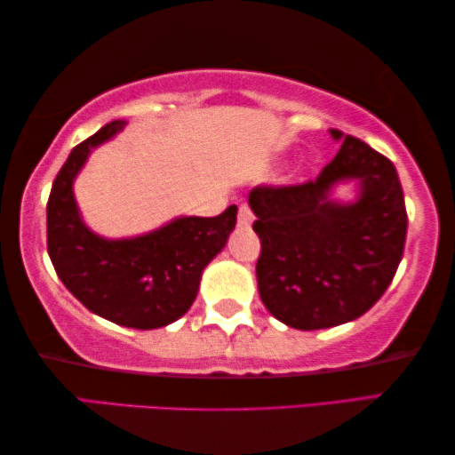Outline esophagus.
I'll list each match as a JSON object with an SVG mask.
<instances>
[{"instance_id":"1","label":"esophagus","mask_w":455,"mask_h":455,"mask_svg":"<svg viewBox=\"0 0 455 455\" xmlns=\"http://www.w3.org/2000/svg\"><path fill=\"white\" fill-rule=\"evenodd\" d=\"M251 220H254V215H251V209L246 204H242L240 209H237V226L250 228Z\"/></svg>"}]
</instances>
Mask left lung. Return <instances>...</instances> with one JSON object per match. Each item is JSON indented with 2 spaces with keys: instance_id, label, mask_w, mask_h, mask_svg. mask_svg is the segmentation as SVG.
Wrapping results in <instances>:
<instances>
[{
  "instance_id": "8db88e82",
  "label": "left lung",
  "mask_w": 455,
  "mask_h": 455,
  "mask_svg": "<svg viewBox=\"0 0 455 455\" xmlns=\"http://www.w3.org/2000/svg\"><path fill=\"white\" fill-rule=\"evenodd\" d=\"M330 134L341 146L315 180L256 187L248 197L262 246L258 292L272 315L303 331L364 315L393 283L407 237L395 164L358 138ZM349 180L359 195L341 204L331 193Z\"/></svg>"
}]
</instances>
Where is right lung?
<instances>
[{
  "mask_svg": "<svg viewBox=\"0 0 455 455\" xmlns=\"http://www.w3.org/2000/svg\"><path fill=\"white\" fill-rule=\"evenodd\" d=\"M125 122L116 120L76 144L52 183L46 205L48 256L62 284L91 313L134 330H156L183 317L201 275L226 246L237 207L218 218H177L155 232L108 240L85 226L73 183L91 150Z\"/></svg>",
  "mask_w": 455,
  "mask_h": 455,
  "instance_id": "1",
  "label": "right lung"
}]
</instances>
